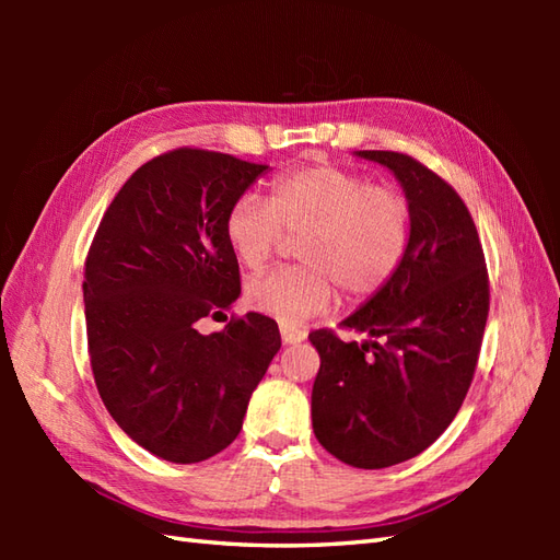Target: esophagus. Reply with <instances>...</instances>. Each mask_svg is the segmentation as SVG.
Masks as SVG:
<instances>
[{
    "instance_id": "esophagus-1",
    "label": "esophagus",
    "mask_w": 560,
    "mask_h": 560,
    "mask_svg": "<svg viewBox=\"0 0 560 560\" xmlns=\"http://www.w3.org/2000/svg\"><path fill=\"white\" fill-rule=\"evenodd\" d=\"M279 331H281V341H283V343H299V341L305 339V329L295 327V325L281 323V325H279Z\"/></svg>"
}]
</instances>
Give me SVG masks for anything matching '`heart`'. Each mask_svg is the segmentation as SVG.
I'll return each instance as SVG.
<instances>
[{
  "label": "heart",
  "instance_id": "b5f03b06",
  "mask_svg": "<svg viewBox=\"0 0 560 560\" xmlns=\"http://www.w3.org/2000/svg\"><path fill=\"white\" fill-rule=\"evenodd\" d=\"M225 241L241 265L265 267L283 233L301 235L303 265L249 279L245 301L259 313L305 319L323 313L335 287L363 303L397 277L409 255L413 211L397 187L371 183L337 163H305L269 185L267 201L243 195L225 213Z\"/></svg>",
  "mask_w": 560,
  "mask_h": 560
}]
</instances>
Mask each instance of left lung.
Masks as SVG:
<instances>
[{
    "label": "left lung",
    "mask_w": 560,
    "mask_h": 560,
    "mask_svg": "<svg viewBox=\"0 0 560 560\" xmlns=\"http://www.w3.org/2000/svg\"><path fill=\"white\" fill-rule=\"evenodd\" d=\"M397 175L413 211L409 255L397 277L341 329L311 331L319 353L313 428L327 452L383 469L433 445L455 419L477 371L489 269L471 213L455 187L399 151H359Z\"/></svg>",
    "instance_id": "obj_1"
}]
</instances>
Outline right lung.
I'll return each mask as SVG.
<instances>
[{
	"mask_svg": "<svg viewBox=\"0 0 560 560\" xmlns=\"http://www.w3.org/2000/svg\"><path fill=\"white\" fill-rule=\"evenodd\" d=\"M265 168L209 149L165 151L122 185L89 247L83 301L98 395L135 443L168 462L229 447L281 349L277 323L259 313L197 331L241 295L223 223Z\"/></svg>",
	"mask_w": 560,
	"mask_h": 560,
	"instance_id": "add662e5",
	"label": "right lung"
}]
</instances>
